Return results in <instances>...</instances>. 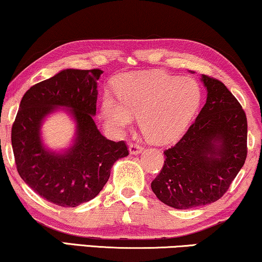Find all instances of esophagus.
Returning a JSON list of instances; mask_svg holds the SVG:
<instances>
[{
	"instance_id": "obj_1",
	"label": "esophagus",
	"mask_w": 262,
	"mask_h": 262,
	"mask_svg": "<svg viewBox=\"0 0 262 262\" xmlns=\"http://www.w3.org/2000/svg\"><path fill=\"white\" fill-rule=\"evenodd\" d=\"M143 147L140 146V145H136V143H130L129 145V153L130 154H139L140 152H142Z\"/></svg>"
}]
</instances>
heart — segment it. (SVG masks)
<instances>
[{
  "label": "heart",
  "instance_id": "heart-1",
  "mask_svg": "<svg viewBox=\"0 0 262 262\" xmlns=\"http://www.w3.org/2000/svg\"><path fill=\"white\" fill-rule=\"evenodd\" d=\"M119 97L103 95L101 114L115 135L132 127L140 117V129L150 141L169 142L186 129L202 101L198 83L189 77L157 71L121 76L116 82Z\"/></svg>",
  "mask_w": 262,
  "mask_h": 262
}]
</instances>
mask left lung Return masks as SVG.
<instances>
[{"label": "left lung", "mask_w": 262, "mask_h": 262, "mask_svg": "<svg viewBox=\"0 0 262 262\" xmlns=\"http://www.w3.org/2000/svg\"><path fill=\"white\" fill-rule=\"evenodd\" d=\"M206 102L182 139L164 152L165 161L150 184L158 200L174 209L219 201L247 157V117L222 82L202 75Z\"/></svg>", "instance_id": "8db88e82"}]
</instances>
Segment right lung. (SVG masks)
<instances>
[{
	"label": "right lung",
	"instance_id": "1",
	"mask_svg": "<svg viewBox=\"0 0 262 262\" xmlns=\"http://www.w3.org/2000/svg\"><path fill=\"white\" fill-rule=\"evenodd\" d=\"M102 70L66 69L33 85L21 99L12 128L17 172L31 189L59 206L75 208L95 198L116 160L129 152L124 141L104 138L96 126L97 80ZM59 108L76 124L75 139L60 152L43 145L41 126Z\"/></svg>",
	"mask_w": 262,
	"mask_h": 262
}]
</instances>
